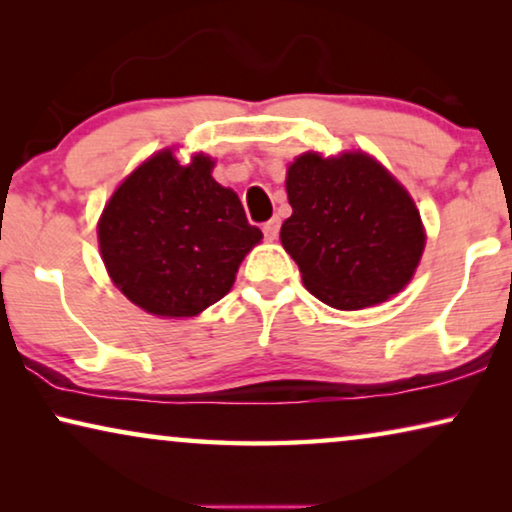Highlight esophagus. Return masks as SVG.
Listing matches in <instances>:
<instances>
[{"mask_svg":"<svg viewBox=\"0 0 512 512\" xmlns=\"http://www.w3.org/2000/svg\"><path fill=\"white\" fill-rule=\"evenodd\" d=\"M263 235H265V240H277V235H279V219H270L268 223H263Z\"/></svg>","mask_w":512,"mask_h":512,"instance_id":"34e87169","label":"esophagus"}]
</instances>
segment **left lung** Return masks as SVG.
Segmentation results:
<instances>
[{
    "instance_id": "8db88e82",
    "label": "left lung",
    "mask_w": 512,
    "mask_h": 512,
    "mask_svg": "<svg viewBox=\"0 0 512 512\" xmlns=\"http://www.w3.org/2000/svg\"><path fill=\"white\" fill-rule=\"evenodd\" d=\"M282 244L305 289L335 310L382 303L410 282L424 230L405 188L366 153H305L286 177Z\"/></svg>"
}]
</instances>
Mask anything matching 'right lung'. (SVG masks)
Returning a JSON list of instances; mask_svg holds the SVG:
<instances>
[{"label": "right lung", "instance_id": "obj_1", "mask_svg": "<svg viewBox=\"0 0 512 512\" xmlns=\"http://www.w3.org/2000/svg\"><path fill=\"white\" fill-rule=\"evenodd\" d=\"M212 167L202 153L179 165L172 151H160L104 207L102 261L118 289L158 317H193L221 300L263 237L240 198L212 179Z\"/></svg>", "mask_w": 512, "mask_h": 512}]
</instances>
